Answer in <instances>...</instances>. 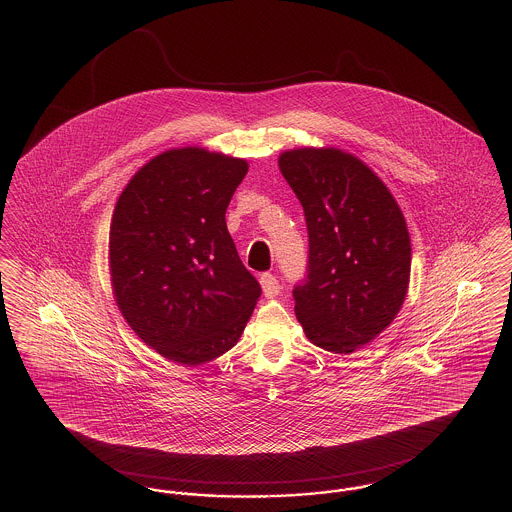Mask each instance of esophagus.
Listing matches in <instances>:
<instances>
[{
  "label": "esophagus",
  "mask_w": 512,
  "mask_h": 512,
  "mask_svg": "<svg viewBox=\"0 0 512 512\" xmlns=\"http://www.w3.org/2000/svg\"><path fill=\"white\" fill-rule=\"evenodd\" d=\"M259 280H261L265 297H276L278 293L282 292V286H280V282H278V278L274 274L265 272V274H261Z\"/></svg>",
  "instance_id": "34e87169"
}]
</instances>
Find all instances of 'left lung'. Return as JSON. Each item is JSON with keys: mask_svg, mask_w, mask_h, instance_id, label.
<instances>
[{"mask_svg": "<svg viewBox=\"0 0 512 512\" xmlns=\"http://www.w3.org/2000/svg\"><path fill=\"white\" fill-rule=\"evenodd\" d=\"M280 172L297 195L309 234L307 276L293 288L305 336L353 353L399 313L411 276L407 222L386 184L334 147L284 151Z\"/></svg>", "mask_w": 512, "mask_h": 512, "instance_id": "left-lung-1", "label": "left lung"}]
</instances>
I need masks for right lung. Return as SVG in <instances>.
Wrapping results in <instances>:
<instances>
[{"label": "right lung", "mask_w": 512, "mask_h": 512, "mask_svg": "<svg viewBox=\"0 0 512 512\" xmlns=\"http://www.w3.org/2000/svg\"><path fill=\"white\" fill-rule=\"evenodd\" d=\"M244 159L201 147L169 149L132 176L117 201L109 265L130 328L182 365L236 345L261 286L226 228Z\"/></svg>", "instance_id": "add662e5"}]
</instances>
